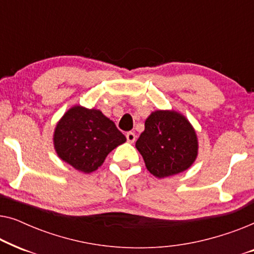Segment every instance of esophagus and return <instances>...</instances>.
<instances>
[{
    "instance_id": "obj_1",
    "label": "esophagus",
    "mask_w": 254,
    "mask_h": 254,
    "mask_svg": "<svg viewBox=\"0 0 254 254\" xmlns=\"http://www.w3.org/2000/svg\"><path fill=\"white\" fill-rule=\"evenodd\" d=\"M126 138L129 143H134V141L136 140V135H135L134 131H128L126 134Z\"/></svg>"
}]
</instances>
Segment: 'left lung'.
Masks as SVG:
<instances>
[{
    "label": "left lung",
    "mask_w": 254,
    "mask_h": 254,
    "mask_svg": "<svg viewBox=\"0 0 254 254\" xmlns=\"http://www.w3.org/2000/svg\"><path fill=\"white\" fill-rule=\"evenodd\" d=\"M135 147L156 178L178 175L195 162L199 143L192 125L173 110H157L147 118Z\"/></svg>",
    "instance_id": "8db88e82"
}]
</instances>
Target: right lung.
Instances as JSON below:
<instances>
[{
  "label": "right lung",
  "instance_id": "1",
  "mask_svg": "<svg viewBox=\"0 0 254 254\" xmlns=\"http://www.w3.org/2000/svg\"><path fill=\"white\" fill-rule=\"evenodd\" d=\"M125 142V135L102 111L79 105L64 114L53 135L59 157L84 173L96 171L106 156Z\"/></svg>",
  "mask_w": 254,
  "mask_h": 254
}]
</instances>
